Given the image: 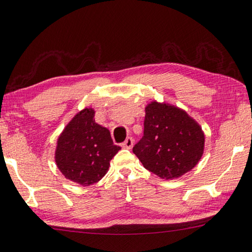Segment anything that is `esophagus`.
<instances>
[{
  "mask_svg": "<svg viewBox=\"0 0 252 252\" xmlns=\"http://www.w3.org/2000/svg\"><path fill=\"white\" fill-rule=\"evenodd\" d=\"M133 142H134L133 139H132V138H127V139L122 143V146H123V148H125V149H131L132 146H133Z\"/></svg>",
  "mask_w": 252,
  "mask_h": 252,
  "instance_id": "obj_1",
  "label": "esophagus"
}]
</instances>
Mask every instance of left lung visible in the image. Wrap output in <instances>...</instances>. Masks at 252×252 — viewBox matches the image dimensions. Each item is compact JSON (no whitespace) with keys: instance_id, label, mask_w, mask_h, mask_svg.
<instances>
[{"instance_id":"left-lung-1","label":"left lung","mask_w":252,"mask_h":252,"mask_svg":"<svg viewBox=\"0 0 252 252\" xmlns=\"http://www.w3.org/2000/svg\"><path fill=\"white\" fill-rule=\"evenodd\" d=\"M204 142L202 127L185 111L153 101L145 108L143 136L132 151L146 170L172 180L196 166Z\"/></svg>"}]
</instances>
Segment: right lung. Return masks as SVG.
I'll list each match as a JSON object with an SVG mask.
<instances>
[{"instance_id":"obj_1","label":"right lung","mask_w":252,"mask_h":252,"mask_svg":"<svg viewBox=\"0 0 252 252\" xmlns=\"http://www.w3.org/2000/svg\"><path fill=\"white\" fill-rule=\"evenodd\" d=\"M94 117L93 109L77 113L58 138L55 153L63 175L82 186L101 180L111 158L121 150L113 144L109 130L95 123Z\"/></svg>"}]
</instances>
